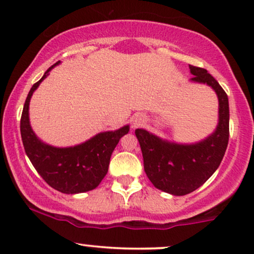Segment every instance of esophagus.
I'll use <instances>...</instances> for the list:
<instances>
[{"label":"esophagus","instance_id":"34e87169","mask_svg":"<svg viewBox=\"0 0 254 254\" xmlns=\"http://www.w3.org/2000/svg\"><path fill=\"white\" fill-rule=\"evenodd\" d=\"M144 122H145L144 117H142V116H136V117H133V119H132V127L135 129V127H141Z\"/></svg>","mask_w":254,"mask_h":254}]
</instances>
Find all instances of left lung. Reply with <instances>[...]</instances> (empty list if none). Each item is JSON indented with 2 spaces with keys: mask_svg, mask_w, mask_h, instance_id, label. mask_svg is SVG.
Wrapping results in <instances>:
<instances>
[{
  "mask_svg": "<svg viewBox=\"0 0 254 254\" xmlns=\"http://www.w3.org/2000/svg\"><path fill=\"white\" fill-rule=\"evenodd\" d=\"M192 82L208 84L218 98L216 130L203 141L180 144L160 138L144 129L135 133L141 145L144 171L159 190L184 196L197 190L217 170L229 139V104L226 92L205 69L190 65Z\"/></svg>",
  "mask_w": 254,
  "mask_h": 254,
  "instance_id": "1",
  "label": "left lung"
}]
</instances>
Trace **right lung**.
<instances>
[{
	"label": "right lung",
	"mask_w": 254,
	"mask_h": 254,
	"mask_svg": "<svg viewBox=\"0 0 254 254\" xmlns=\"http://www.w3.org/2000/svg\"><path fill=\"white\" fill-rule=\"evenodd\" d=\"M58 61L32 86L22 110L20 131L26 154L40 177L55 190L75 194L95 189L109 171L110 159L119 139L129 132V125L115 131H105L74 147L57 148L38 138L30 124V100L40 82Z\"/></svg>",
	"instance_id": "add662e5"
}]
</instances>
